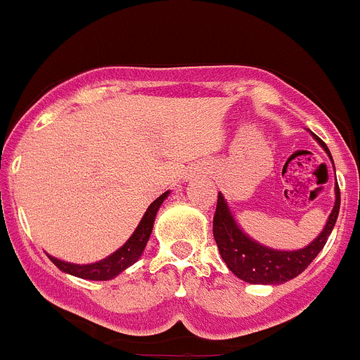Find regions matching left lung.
I'll return each instance as SVG.
<instances>
[{"mask_svg": "<svg viewBox=\"0 0 360 360\" xmlns=\"http://www.w3.org/2000/svg\"><path fill=\"white\" fill-rule=\"evenodd\" d=\"M313 137L320 142V146L326 149L329 158L333 160L329 148L315 134H313ZM334 191H336V202H334L333 211H330L329 219H327L320 236L306 248L295 251L273 250V248L262 246L260 243L248 237L233 219L223 195L218 193V204H216L214 219H212V233H214L219 255L225 260L226 267L239 280L253 285H280L299 276L315 260L316 255L322 251V248L327 243V237L330 236L334 225H336L341 204L338 181Z\"/></svg>", "mask_w": 360, "mask_h": 360, "instance_id": "obj_1", "label": "left lung"}]
</instances>
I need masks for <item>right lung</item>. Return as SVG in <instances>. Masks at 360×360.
I'll return each mask as SVG.
<instances>
[{
  "mask_svg": "<svg viewBox=\"0 0 360 360\" xmlns=\"http://www.w3.org/2000/svg\"><path fill=\"white\" fill-rule=\"evenodd\" d=\"M169 197V191H165L163 195H160L155 202L148 207L146 214L142 216L141 223L135 229V232L131 233L130 239L123 244L117 251H114L112 255H109L103 260L95 262V264H86V265H79V264H70V262H63L59 258H54L49 255L52 264L56 265L58 269H61L63 273L72 274V276L82 278V280H95V281H107L116 278L117 274L123 273L124 269L130 267L131 264L141 258L142 251H144L146 244H148L149 236L153 232V223H155L156 212H158L160 205L163 204V200Z\"/></svg>",
  "mask_w": 360,
  "mask_h": 360,
  "instance_id": "add662e5",
  "label": "right lung"
}]
</instances>
